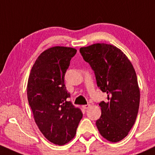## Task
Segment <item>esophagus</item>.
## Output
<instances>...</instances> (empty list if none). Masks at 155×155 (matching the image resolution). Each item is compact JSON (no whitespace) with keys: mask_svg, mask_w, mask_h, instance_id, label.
<instances>
[{"mask_svg":"<svg viewBox=\"0 0 155 155\" xmlns=\"http://www.w3.org/2000/svg\"><path fill=\"white\" fill-rule=\"evenodd\" d=\"M90 107H91V104H86V105H83L82 107L84 108V110H87V109L89 108Z\"/></svg>","mask_w":155,"mask_h":155,"instance_id":"obj_1","label":"esophagus"}]
</instances>
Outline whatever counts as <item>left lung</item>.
<instances>
[{
  "label": "left lung",
  "mask_w": 155,
  "mask_h": 155,
  "mask_svg": "<svg viewBox=\"0 0 155 155\" xmlns=\"http://www.w3.org/2000/svg\"><path fill=\"white\" fill-rule=\"evenodd\" d=\"M94 71L97 86L107 94L99 103L101 117L96 120L100 134L110 142L121 140L135 124L140 89L135 69L127 56L113 45L96 43L79 49Z\"/></svg>",
  "instance_id": "8db88e82"
}]
</instances>
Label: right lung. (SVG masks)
I'll return each mask as SVG.
<instances>
[{
	"mask_svg": "<svg viewBox=\"0 0 155 155\" xmlns=\"http://www.w3.org/2000/svg\"><path fill=\"white\" fill-rule=\"evenodd\" d=\"M76 49L55 46L44 51L31 70L27 97L39 130L50 142L62 146L72 140L82 113L67 98L64 74Z\"/></svg>",
	"mask_w": 155,
	"mask_h": 155,
	"instance_id": "right-lung-1",
	"label": "right lung"
}]
</instances>
